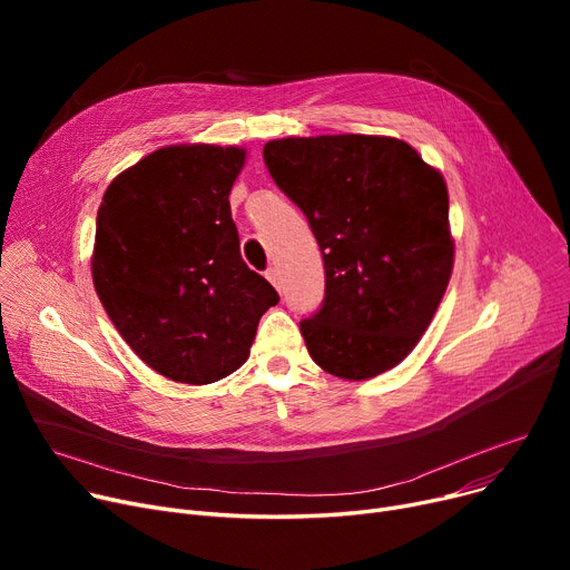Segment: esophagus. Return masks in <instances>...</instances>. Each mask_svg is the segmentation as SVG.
<instances>
[{"label": "esophagus", "instance_id": "obj_1", "mask_svg": "<svg viewBox=\"0 0 570 570\" xmlns=\"http://www.w3.org/2000/svg\"><path fill=\"white\" fill-rule=\"evenodd\" d=\"M265 277L269 279V284H273L277 291H282V275H279L277 267H269L267 273H265Z\"/></svg>", "mask_w": 570, "mask_h": 570}]
</instances>
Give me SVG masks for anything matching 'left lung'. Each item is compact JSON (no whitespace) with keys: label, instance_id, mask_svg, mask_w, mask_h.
Returning <instances> with one entry per match:
<instances>
[{"label":"left lung","instance_id":"left-lung-1","mask_svg":"<svg viewBox=\"0 0 570 570\" xmlns=\"http://www.w3.org/2000/svg\"><path fill=\"white\" fill-rule=\"evenodd\" d=\"M263 159L323 254L325 297L301 321L312 361L348 381L393 370L453 273L441 173L409 142L363 134L269 140Z\"/></svg>","mask_w":570,"mask_h":570}]
</instances>
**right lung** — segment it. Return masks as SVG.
<instances>
[{"mask_svg": "<svg viewBox=\"0 0 570 570\" xmlns=\"http://www.w3.org/2000/svg\"><path fill=\"white\" fill-rule=\"evenodd\" d=\"M243 166V147H161L119 173L99 205V301L140 361L170 381L233 374L279 303L239 256L228 194Z\"/></svg>", "mask_w": 570, "mask_h": 570, "instance_id": "1", "label": "right lung"}]
</instances>
